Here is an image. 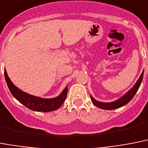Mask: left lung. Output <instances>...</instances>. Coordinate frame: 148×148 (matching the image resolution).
Instances as JSON below:
<instances>
[{
  "mask_svg": "<svg viewBox=\"0 0 148 148\" xmlns=\"http://www.w3.org/2000/svg\"><path fill=\"white\" fill-rule=\"evenodd\" d=\"M143 75H144V71L141 73V75H140V77L138 79V80L137 81L134 86H133V88H132L130 89L127 93H125L122 97H121L120 99H119L118 100L114 101H112V102H101V101H99L95 100V99L93 98L92 95H90L91 100L92 101V103L94 104L95 106H97L99 108H101V109H106V110H112V109H116V108H119L123 106H125L126 104H127L129 102L133 97L134 96V95L136 94L137 91L138 90V88L140 87V83L142 82L143 79Z\"/></svg>",
  "mask_w": 148,
  "mask_h": 148,
  "instance_id": "obj_1",
  "label": "left lung"
}]
</instances>
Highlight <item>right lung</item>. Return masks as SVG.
I'll list each match as a JSON object with an SVG mask.
<instances>
[{
    "label": "right lung",
    "mask_w": 148,
    "mask_h": 148,
    "mask_svg": "<svg viewBox=\"0 0 148 148\" xmlns=\"http://www.w3.org/2000/svg\"><path fill=\"white\" fill-rule=\"evenodd\" d=\"M4 76L9 90L10 91L14 98L16 100H18L21 104H23V106L33 111L43 112L55 111L62 106L66 99L67 92H68L67 87L64 88V90L62 91L59 96L53 99H42L26 93L19 89L16 86H14V84L11 82L10 78L8 77V73L5 69H4Z\"/></svg>",
    "instance_id": "obj_1"
}]
</instances>
